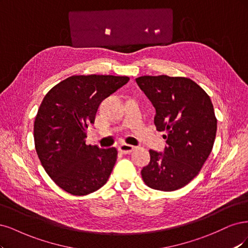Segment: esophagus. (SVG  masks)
<instances>
[{
  "instance_id": "1",
  "label": "esophagus",
  "mask_w": 248,
  "mask_h": 248,
  "mask_svg": "<svg viewBox=\"0 0 248 248\" xmlns=\"http://www.w3.org/2000/svg\"><path fill=\"white\" fill-rule=\"evenodd\" d=\"M135 149V146L130 145V144H126V143H122V144L118 145V150L121 151L123 154H130L132 151Z\"/></svg>"
}]
</instances>
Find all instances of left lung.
I'll return each instance as SVG.
<instances>
[{"label": "left lung", "mask_w": 248, "mask_h": 248, "mask_svg": "<svg viewBox=\"0 0 248 248\" xmlns=\"http://www.w3.org/2000/svg\"><path fill=\"white\" fill-rule=\"evenodd\" d=\"M141 91L155 108V124L167 145L164 153L150 149L142 178L154 189L181 188L199 174L215 140L217 121L209 95L186 77L141 76Z\"/></svg>", "instance_id": "left-lung-1"}]
</instances>
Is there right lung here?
Segmentation results:
<instances>
[{
  "label": "right lung",
  "instance_id": "right-lung-1",
  "mask_svg": "<svg viewBox=\"0 0 248 248\" xmlns=\"http://www.w3.org/2000/svg\"><path fill=\"white\" fill-rule=\"evenodd\" d=\"M126 76H71L46 93L34 124L37 155L46 173L67 193L84 196L105 185L115 147L86 145V129L101 102L129 81Z\"/></svg>",
  "mask_w": 248,
  "mask_h": 248
}]
</instances>
